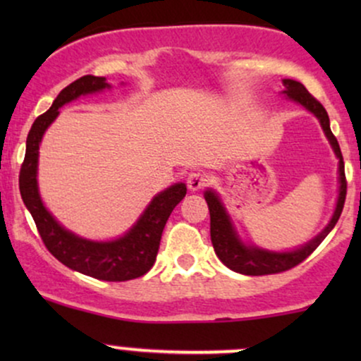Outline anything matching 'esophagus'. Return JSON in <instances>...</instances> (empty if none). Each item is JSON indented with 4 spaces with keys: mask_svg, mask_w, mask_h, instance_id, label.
I'll return each instance as SVG.
<instances>
[{
    "mask_svg": "<svg viewBox=\"0 0 361 361\" xmlns=\"http://www.w3.org/2000/svg\"><path fill=\"white\" fill-rule=\"evenodd\" d=\"M207 176L202 175V173H192V175H188V180H186V185H188V188L192 190V192H198V190H202L204 186L207 185Z\"/></svg>",
    "mask_w": 361,
    "mask_h": 361,
    "instance_id": "34e87169",
    "label": "esophagus"
}]
</instances>
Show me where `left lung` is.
<instances>
[{
	"label": "left lung",
	"instance_id": "obj_1",
	"mask_svg": "<svg viewBox=\"0 0 361 361\" xmlns=\"http://www.w3.org/2000/svg\"><path fill=\"white\" fill-rule=\"evenodd\" d=\"M285 90L281 93L288 98V100L297 102L299 105L304 106L305 110L310 114L316 115V118L321 123L322 130H324L327 140H329L331 147H333L334 154L339 159V193L336 200V209H334L333 217L324 229L319 233L316 238L310 239L307 244L297 247L292 251H268L263 247L256 246V244H246L239 238L238 231H235L233 221H231V215L227 214L226 207H224L221 197L214 192L212 188H209L204 193L207 205H209L210 212V239H212L215 255L219 256V259L226 264L227 268L235 273H243V275H251V276H259V275H273V273H281L287 271L290 268L297 267L302 263L307 256L312 252L316 247L324 241L327 234L333 231V227L336 226L339 215L343 212V205H345L346 198V176H345V163H343V154L341 149L336 137L333 135L329 127V117H327V111L324 106L319 103L312 94L305 90V86L299 81L293 80H283Z\"/></svg>",
	"mask_w": 361,
	"mask_h": 361
}]
</instances>
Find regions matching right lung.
I'll list each match as a JSON object with an SVG mask.
<instances>
[{"instance_id":"obj_1","label":"right lung","mask_w":361,"mask_h":361,"mask_svg":"<svg viewBox=\"0 0 361 361\" xmlns=\"http://www.w3.org/2000/svg\"><path fill=\"white\" fill-rule=\"evenodd\" d=\"M106 88H110V85L105 78L91 76V74L82 76L66 86L57 94L51 109L35 118L34 126L28 132L27 151L20 169V193L25 207L34 217L45 247L51 251L54 258L71 270L93 279L126 281L139 279L152 268L159 250L161 234L173 209L183 200L186 185L175 183L157 193L149 202L146 210L140 214L137 222L120 238L111 241H91L68 231L54 219V215L45 209L37 183L40 142L45 130L59 115L61 106L85 94L100 93Z\"/></svg>"}]
</instances>
